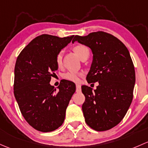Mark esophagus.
<instances>
[{"mask_svg":"<svg viewBox=\"0 0 148 148\" xmlns=\"http://www.w3.org/2000/svg\"><path fill=\"white\" fill-rule=\"evenodd\" d=\"M76 92H81V85L80 84H76Z\"/></svg>","mask_w":148,"mask_h":148,"instance_id":"34e87169","label":"esophagus"}]
</instances>
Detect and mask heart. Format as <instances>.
<instances>
[{"mask_svg":"<svg viewBox=\"0 0 148 148\" xmlns=\"http://www.w3.org/2000/svg\"><path fill=\"white\" fill-rule=\"evenodd\" d=\"M73 50L76 53V54L80 58V59H81L83 56H86V55H89V49H88L86 46H85V45H75V46L73 48ZM63 56V51H59L58 53V54L56 55V62L58 67H60L62 65ZM81 76H82V73H80L70 71V72H68L65 74H64L63 77L64 78L69 80V81L74 82V83H77V82L80 81V79Z\"/></svg>","mask_w":148,"mask_h":148,"instance_id":"heart-1","label":"heart"}]
</instances>
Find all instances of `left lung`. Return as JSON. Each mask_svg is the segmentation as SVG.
Instances as JSON below:
<instances>
[{"label": "left lung", "instance_id": "8db88e82", "mask_svg": "<svg viewBox=\"0 0 148 148\" xmlns=\"http://www.w3.org/2000/svg\"><path fill=\"white\" fill-rule=\"evenodd\" d=\"M75 41L92 51L93 60L86 80L99 83L94 91L81 87L85 123L96 131L110 130L123 119L133 97L135 73L130 53L119 39L103 31L75 36Z\"/></svg>", "mask_w": 148, "mask_h": 148}]
</instances>
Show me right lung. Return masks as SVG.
Returning a JSON list of instances; mask_svg holds the SVG:
<instances>
[{"instance_id":"add662e5","label":"right lung","mask_w":148,"mask_h":148,"mask_svg":"<svg viewBox=\"0 0 148 148\" xmlns=\"http://www.w3.org/2000/svg\"><path fill=\"white\" fill-rule=\"evenodd\" d=\"M73 36L40 35L29 42L16 60L15 97L25 120L40 132H51L62 125L66 108L75 92V85L69 80H63L58 90L49 83L58 68L56 55Z\"/></svg>"}]
</instances>
